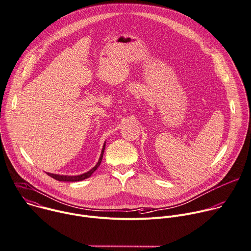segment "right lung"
<instances>
[{
  "mask_svg": "<svg viewBox=\"0 0 251 251\" xmlns=\"http://www.w3.org/2000/svg\"><path fill=\"white\" fill-rule=\"evenodd\" d=\"M104 149H105V144L103 145V148H102V151H101V154H100V157L98 161V163L96 164V166L94 169H92L90 172L83 174V175H80V176H59V175H53V174H48L46 173L49 176H51L52 178L58 180V181H69V182H75V181H80V180H83L86 178H89L96 171L97 169L100 166L101 160H102V156H103V151H104Z\"/></svg>",
  "mask_w": 251,
  "mask_h": 251,
  "instance_id": "1",
  "label": "right lung"
}]
</instances>
